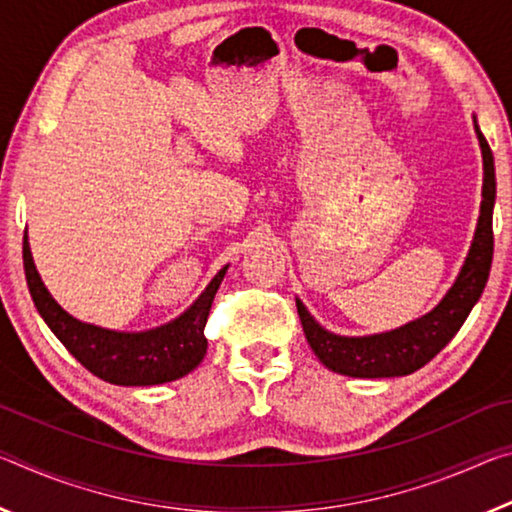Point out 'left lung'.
<instances>
[{
	"label": "left lung",
	"mask_w": 512,
	"mask_h": 512,
	"mask_svg": "<svg viewBox=\"0 0 512 512\" xmlns=\"http://www.w3.org/2000/svg\"><path fill=\"white\" fill-rule=\"evenodd\" d=\"M474 129L483 154L481 216L476 223L472 248H469L456 282L431 312L396 330L380 332V335L342 337L319 326L314 316L307 312V307L296 298L307 344L312 346L316 358L330 371L351 378L408 376V373L424 367L426 362H431L451 342L472 312L476 300L481 298L492 266V209L494 198H497V180H494L492 150L478 129L476 118Z\"/></svg>",
	"instance_id": "1"
}]
</instances>
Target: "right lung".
Masks as SVG:
<instances>
[{
  "label": "right lung",
  "mask_w": 512,
  "mask_h": 512,
  "mask_svg": "<svg viewBox=\"0 0 512 512\" xmlns=\"http://www.w3.org/2000/svg\"><path fill=\"white\" fill-rule=\"evenodd\" d=\"M22 262L38 314L72 358L84 364L93 376L125 387L161 385L186 376L205 358V323L227 264L214 275L196 303L177 319L143 332H118L79 321L56 303L36 271L27 232L22 241Z\"/></svg>",
  "instance_id": "right-lung-1"
}]
</instances>
